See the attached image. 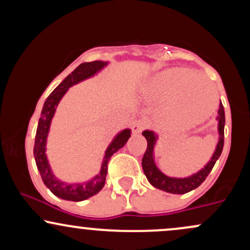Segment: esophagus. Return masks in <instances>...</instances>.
<instances>
[{
	"label": "esophagus",
	"mask_w": 250,
	"mask_h": 250,
	"mask_svg": "<svg viewBox=\"0 0 250 250\" xmlns=\"http://www.w3.org/2000/svg\"><path fill=\"white\" fill-rule=\"evenodd\" d=\"M145 128H146V123H143L142 121H135L133 123V131H134V134L141 133V131Z\"/></svg>",
	"instance_id": "esophagus-1"
}]
</instances>
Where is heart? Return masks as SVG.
I'll list each match as a JSON object with an SVG mask.
<instances>
[{
    "label": "heart",
    "instance_id": "1",
    "mask_svg": "<svg viewBox=\"0 0 250 250\" xmlns=\"http://www.w3.org/2000/svg\"><path fill=\"white\" fill-rule=\"evenodd\" d=\"M211 85L209 87L208 84ZM213 84L202 75H196L193 70L185 68H170L161 73L156 74L148 82L146 93L151 101L165 102L167 101V107L165 110V116L167 122L176 129H190L199 125L210 115L213 110V104L210 102L212 98ZM184 93L185 103L192 112L199 113L209 107L201 116L188 118L178 108V100L180 94ZM215 103V90L214 100ZM210 104L211 105L209 106Z\"/></svg>",
    "mask_w": 250,
    "mask_h": 250
}]
</instances>
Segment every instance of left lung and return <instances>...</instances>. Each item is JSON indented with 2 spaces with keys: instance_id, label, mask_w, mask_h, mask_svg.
Segmentation results:
<instances>
[{
  "instance_id": "left-lung-1",
  "label": "left lung",
  "mask_w": 250,
  "mask_h": 250,
  "mask_svg": "<svg viewBox=\"0 0 250 250\" xmlns=\"http://www.w3.org/2000/svg\"><path fill=\"white\" fill-rule=\"evenodd\" d=\"M217 122V134H219V140H217L216 147L210 160L207 162V165L203 168H201L196 173L189 175L187 177H171L162 173L160 168L157 167L156 161H155V146H156L159 135L155 134L153 130H145L142 133L145 139L147 140V150L142 157V169L145 171V175L147 176L151 186L160 190L167 191L170 194H186L189 191L196 189L209 173L213 169L215 162L219 160L221 153L223 149V143H225V109L223 105L220 104L219 111L216 116Z\"/></svg>"
}]
</instances>
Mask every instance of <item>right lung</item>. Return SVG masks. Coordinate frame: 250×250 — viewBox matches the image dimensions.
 <instances>
[{
	"instance_id": "add662e5",
	"label": "right lung",
	"mask_w": 250,
	"mask_h": 250,
	"mask_svg": "<svg viewBox=\"0 0 250 250\" xmlns=\"http://www.w3.org/2000/svg\"><path fill=\"white\" fill-rule=\"evenodd\" d=\"M108 63V61H94L84 62L80 64L73 73L69 74L54 89L53 93L47 97L44 104H43L41 117H40L39 125H37L35 146H34V157H35L37 169L41 174L42 181L45 187L49 189L55 196L62 200L79 202V201L87 200L99 193L105 183L109 160H110L114 153H116L119 149H121L127 143L129 137H130L131 130L129 128L123 129L114 136V139L111 140V142L109 143L107 149H105L104 155H103L100 173L91 177L87 182L68 183L57 179L55 174L53 173L49 161H48L47 153H45L47 151V139L50 130L51 121H53V117L55 115L56 108L60 101L65 95V93L69 90L70 87L95 76L103 68L107 67Z\"/></svg>"
}]
</instances>
